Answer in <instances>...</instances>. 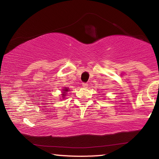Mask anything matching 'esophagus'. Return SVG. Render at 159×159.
<instances>
[{
  "label": "esophagus",
  "instance_id": "esophagus-1",
  "mask_svg": "<svg viewBox=\"0 0 159 159\" xmlns=\"http://www.w3.org/2000/svg\"><path fill=\"white\" fill-rule=\"evenodd\" d=\"M82 86L84 88H88V84L86 83H82Z\"/></svg>",
  "mask_w": 159,
  "mask_h": 159
}]
</instances>
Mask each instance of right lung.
I'll return each mask as SVG.
<instances>
[{
    "mask_svg": "<svg viewBox=\"0 0 159 159\" xmlns=\"http://www.w3.org/2000/svg\"><path fill=\"white\" fill-rule=\"evenodd\" d=\"M69 88H66V87H64L62 88V90H61V98H62V99H64L65 98V97L66 95V93L67 92H69Z\"/></svg>",
    "mask_w": 159,
    "mask_h": 159,
    "instance_id": "obj_1",
    "label": "right lung"
}]
</instances>
